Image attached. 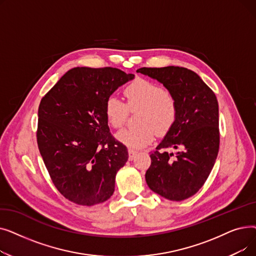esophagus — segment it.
I'll return each instance as SVG.
<instances>
[{
    "label": "esophagus",
    "mask_w": 256,
    "mask_h": 256,
    "mask_svg": "<svg viewBox=\"0 0 256 256\" xmlns=\"http://www.w3.org/2000/svg\"><path fill=\"white\" fill-rule=\"evenodd\" d=\"M136 154H137V152H136V150H132V148L128 150V160H134V158H135Z\"/></svg>",
    "instance_id": "1"
}]
</instances>
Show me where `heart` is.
<instances>
[{
	"label": "heart",
	"mask_w": 256,
	"mask_h": 256,
	"mask_svg": "<svg viewBox=\"0 0 256 256\" xmlns=\"http://www.w3.org/2000/svg\"><path fill=\"white\" fill-rule=\"evenodd\" d=\"M126 104L117 96H110L104 102V115L115 128L122 126L130 111L140 110L137 126L117 132V139L130 148H142L152 142L156 132L165 135L176 124L178 104L172 94L152 80L138 78L124 88Z\"/></svg>",
	"instance_id": "heart-1"
}]
</instances>
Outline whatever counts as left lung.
I'll return each mask as SVG.
<instances>
[{"instance_id": "obj_1", "label": "left lung", "mask_w": 256, "mask_h": 256, "mask_svg": "<svg viewBox=\"0 0 256 256\" xmlns=\"http://www.w3.org/2000/svg\"><path fill=\"white\" fill-rule=\"evenodd\" d=\"M137 72L163 83L178 104L176 124L150 154L146 182L169 200H184L201 189L216 162L220 145L217 98L197 74L184 67H142ZM167 149L181 150L173 154Z\"/></svg>"}]
</instances>
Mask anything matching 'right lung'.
Here are the masks:
<instances>
[{
	"label": "right lung",
	"instance_id": "obj_1",
	"mask_svg": "<svg viewBox=\"0 0 256 256\" xmlns=\"http://www.w3.org/2000/svg\"><path fill=\"white\" fill-rule=\"evenodd\" d=\"M132 78L114 67H74L39 104L38 150L52 184L74 204H98L114 193L128 154L110 132L104 102Z\"/></svg>",
	"mask_w": 256,
	"mask_h": 256
}]
</instances>
